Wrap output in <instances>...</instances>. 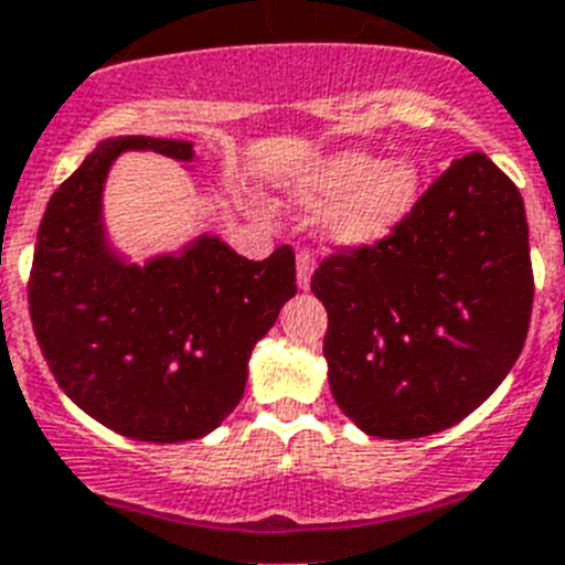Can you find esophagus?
<instances>
[{
	"label": "esophagus",
	"mask_w": 565,
	"mask_h": 565,
	"mask_svg": "<svg viewBox=\"0 0 565 565\" xmlns=\"http://www.w3.org/2000/svg\"><path fill=\"white\" fill-rule=\"evenodd\" d=\"M315 256L309 254V250H300L297 254V286L306 291V288L311 286V274H315Z\"/></svg>",
	"instance_id": "esophagus-1"
}]
</instances>
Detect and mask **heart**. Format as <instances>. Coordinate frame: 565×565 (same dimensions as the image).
<instances>
[{
  "label": "heart",
  "instance_id": "1",
  "mask_svg": "<svg viewBox=\"0 0 565 565\" xmlns=\"http://www.w3.org/2000/svg\"><path fill=\"white\" fill-rule=\"evenodd\" d=\"M424 193V172L413 158L377 161L363 149L320 158L291 181L300 210H326L323 239L340 250H366L407 225Z\"/></svg>",
  "mask_w": 565,
  "mask_h": 565
}]
</instances>
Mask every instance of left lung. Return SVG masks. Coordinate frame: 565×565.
<instances>
[{"mask_svg":"<svg viewBox=\"0 0 565 565\" xmlns=\"http://www.w3.org/2000/svg\"><path fill=\"white\" fill-rule=\"evenodd\" d=\"M323 355L343 416L377 439H418L470 416L529 334L534 277L525 204L482 152L454 158L407 225L326 259Z\"/></svg>","mask_w":565,"mask_h":565,"instance_id":"1","label":"left lung"}]
</instances>
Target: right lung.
Instances as JSON below:
<instances>
[{
    "label": "right lung",
    "instance_id": "add662e5",
    "mask_svg": "<svg viewBox=\"0 0 565 565\" xmlns=\"http://www.w3.org/2000/svg\"><path fill=\"white\" fill-rule=\"evenodd\" d=\"M126 152L199 158L179 138L97 143L40 222L31 320L60 390L86 416L135 441L202 439L236 409L250 352L297 294L294 250L254 263L204 231L135 263L111 239L104 207L106 179Z\"/></svg>",
    "mask_w": 565,
    "mask_h": 565
}]
</instances>
